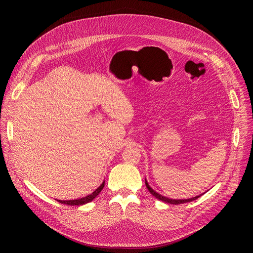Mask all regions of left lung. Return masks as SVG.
<instances>
[{
    "instance_id": "obj_1",
    "label": "left lung",
    "mask_w": 253,
    "mask_h": 253,
    "mask_svg": "<svg viewBox=\"0 0 253 253\" xmlns=\"http://www.w3.org/2000/svg\"><path fill=\"white\" fill-rule=\"evenodd\" d=\"M145 185H147V188H148L149 192H150L154 197H156L157 199H159V200H161V201L166 202V203H169V204H175V205H177V204H182V203H187V202H192V201L196 200V199H198L200 196H202V195H199V196H196V197H193V198H190V199H171V198H167V197H165V196H162L161 194H159V193H157L156 191H154V190L150 187V184H149V182L147 181V179H145Z\"/></svg>"
}]
</instances>
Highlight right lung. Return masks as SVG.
<instances>
[{
    "instance_id": "1",
    "label": "right lung",
    "mask_w": 253,
    "mask_h": 253,
    "mask_svg": "<svg viewBox=\"0 0 253 253\" xmlns=\"http://www.w3.org/2000/svg\"><path fill=\"white\" fill-rule=\"evenodd\" d=\"M104 182H105V181L103 180V182L99 185V187H98L94 192L91 193L90 195H88V196H86V197L80 198V199H75V200H57V201H58L59 203L68 204V205H72V206H74V205L80 206V205L87 204V203H89V202L94 200V199L99 195V193L101 192V190H102L103 187H104Z\"/></svg>"
}]
</instances>
